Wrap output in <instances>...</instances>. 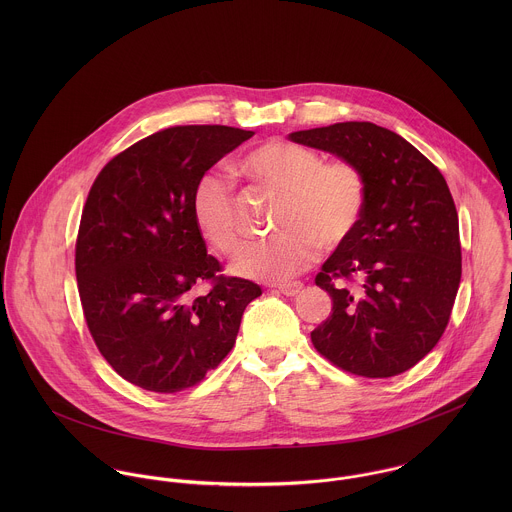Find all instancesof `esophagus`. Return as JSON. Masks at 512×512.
Here are the masks:
<instances>
[{"label": "esophagus", "instance_id": "34e87169", "mask_svg": "<svg viewBox=\"0 0 512 512\" xmlns=\"http://www.w3.org/2000/svg\"><path fill=\"white\" fill-rule=\"evenodd\" d=\"M303 290V284L301 282H293V284H284V286H280L278 288V292L284 293V295H288V297H293V295H297V293Z\"/></svg>", "mask_w": 512, "mask_h": 512}]
</instances>
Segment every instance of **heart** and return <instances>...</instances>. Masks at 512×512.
<instances>
[{"label":"heart","mask_w":512,"mask_h":512,"mask_svg":"<svg viewBox=\"0 0 512 512\" xmlns=\"http://www.w3.org/2000/svg\"><path fill=\"white\" fill-rule=\"evenodd\" d=\"M258 183L282 191L268 240L252 242L234 260L232 272L242 278L284 282L307 270L319 246L337 248L357 230L366 203L361 169L345 159L323 161L311 147L272 140L252 149L240 163ZM197 228L226 256L238 252L244 228L234 185L224 173H205L193 193Z\"/></svg>","instance_id":"b5f03b06"}]
</instances>
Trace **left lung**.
<instances>
[{"mask_svg":"<svg viewBox=\"0 0 512 512\" xmlns=\"http://www.w3.org/2000/svg\"><path fill=\"white\" fill-rule=\"evenodd\" d=\"M290 140L355 163L366 183L357 230L315 278L333 313L311 331L313 347L347 372L396 376L438 345L459 290V220L449 187L426 155L372 122L301 130ZM337 277L362 284L349 293L332 284Z\"/></svg>","mask_w":512,"mask_h":512,"instance_id":"1","label":"left lung"}]
</instances>
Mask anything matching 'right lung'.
Masks as SVG:
<instances>
[{"mask_svg":"<svg viewBox=\"0 0 512 512\" xmlns=\"http://www.w3.org/2000/svg\"><path fill=\"white\" fill-rule=\"evenodd\" d=\"M254 132L175 126L98 173L78 228L76 280L88 331L128 382L161 394L195 386L230 353L258 284L220 276L193 219L199 179ZM209 294L194 295L203 282Z\"/></svg>","mask_w":512,"mask_h":512,"instance_id":"add662e5","label":"right lung"}]
</instances>
